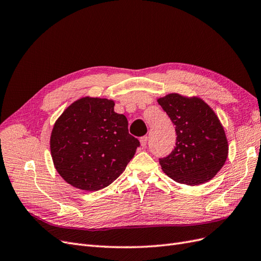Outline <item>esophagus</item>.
<instances>
[{
    "label": "esophagus",
    "mask_w": 261,
    "mask_h": 261,
    "mask_svg": "<svg viewBox=\"0 0 261 261\" xmlns=\"http://www.w3.org/2000/svg\"><path fill=\"white\" fill-rule=\"evenodd\" d=\"M139 141H140V146L143 147V148H145L146 146H147V141H148V137L147 136H144V137H141L140 139H139Z\"/></svg>",
    "instance_id": "34e87169"
}]
</instances>
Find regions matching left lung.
I'll return each mask as SVG.
<instances>
[{
    "instance_id": "1",
    "label": "left lung",
    "mask_w": 261,
    "mask_h": 261,
    "mask_svg": "<svg viewBox=\"0 0 261 261\" xmlns=\"http://www.w3.org/2000/svg\"><path fill=\"white\" fill-rule=\"evenodd\" d=\"M175 125L176 146L160 159L162 171L177 183H207L222 169L228 144L215 111L198 97L169 93L156 100Z\"/></svg>"
}]
</instances>
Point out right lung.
<instances>
[{
	"label": "right lung",
	"mask_w": 261,
	"mask_h": 261,
	"mask_svg": "<svg viewBox=\"0 0 261 261\" xmlns=\"http://www.w3.org/2000/svg\"><path fill=\"white\" fill-rule=\"evenodd\" d=\"M114 106L113 100L83 97L55 121L51 155L54 168L69 185L99 191L120 176L133 159L139 141Z\"/></svg>",
	"instance_id": "1"
}]
</instances>
